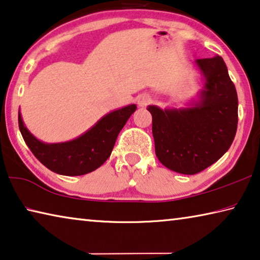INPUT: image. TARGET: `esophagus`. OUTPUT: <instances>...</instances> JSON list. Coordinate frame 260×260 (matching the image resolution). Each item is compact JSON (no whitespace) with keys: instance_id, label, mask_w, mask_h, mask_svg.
<instances>
[{"instance_id":"esophagus-1","label":"esophagus","mask_w":260,"mask_h":260,"mask_svg":"<svg viewBox=\"0 0 260 260\" xmlns=\"http://www.w3.org/2000/svg\"><path fill=\"white\" fill-rule=\"evenodd\" d=\"M150 101H151L150 96H147V95H143V96L138 99V105L141 107H145L146 105H149Z\"/></svg>"}]
</instances>
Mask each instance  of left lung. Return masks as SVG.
Returning a JSON list of instances; mask_svg holds the SVG:
<instances>
[{
	"instance_id": "8db88e82",
	"label": "left lung",
	"mask_w": 260,
	"mask_h": 260,
	"mask_svg": "<svg viewBox=\"0 0 260 260\" xmlns=\"http://www.w3.org/2000/svg\"><path fill=\"white\" fill-rule=\"evenodd\" d=\"M205 79L199 102L183 109L149 106L155 154L164 166L181 174H197L216 162L234 142L238 99L223 59H197Z\"/></svg>"
}]
</instances>
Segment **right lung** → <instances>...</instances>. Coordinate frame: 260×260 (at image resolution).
I'll list each match as a JSON object with an SVG mask.
<instances>
[{
	"instance_id": "right-lung-1",
	"label": "right lung",
	"mask_w": 260,
	"mask_h": 260,
	"mask_svg": "<svg viewBox=\"0 0 260 260\" xmlns=\"http://www.w3.org/2000/svg\"><path fill=\"white\" fill-rule=\"evenodd\" d=\"M136 109V105H130L111 111L80 137L65 143L38 141L24 125L21 113L18 126L24 142L44 166L54 173L74 177L90 173L110 157L119 131Z\"/></svg>"
}]
</instances>
